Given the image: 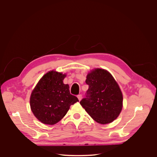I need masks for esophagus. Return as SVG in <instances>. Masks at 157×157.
I'll list each match as a JSON object with an SVG mask.
<instances>
[{
    "label": "esophagus",
    "instance_id": "esophagus-1",
    "mask_svg": "<svg viewBox=\"0 0 157 157\" xmlns=\"http://www.w3.org/2000/svg\"><path fill=\"white\" fill-rule=\"evenodd\" d=\"M82 96L81 94H78V99H79V101L82 99Z\"/></svg>",
    "mask_w": 157,
    "mask_h": 157
}]
</instances>
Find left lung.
Instances as JSON below:
<instances>
[{"instance_id": "obj_1", "label": "left lung", "mask_w": 157, "mask_h": 157, "mask_svg": "<svg viewBox=\"0 0 157 157\" xmlns=\"http://www.w3.org/2000/svg\"><path fill=\"white\" fill-rule=\"evenodd\" d=\"M86 82L88 89L80 104L87 113L103 124L116 119L122 111L123 96L113 76L106 70L96 69L87 75Z\"/></svg>"}]
</instances>
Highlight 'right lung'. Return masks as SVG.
<instances>
[{
    "instance_id": "add662e5",
    "label": "right lung",
    "mask_w": 157,
    "mask_h": 157,
    "mask_svg": "<svg viewBox=\"0 0 157 157\" xmlns=\"http://www.w3.org/2000/svg\"><path fill=\"white\" fill-rule=\"evenodd\" d=\"M66 75L51 71L39 81L30 98L31 110L41 122L54 124L66 114L70 105L78 99L71 94L68 84L63 83Z\"/></svg>"
}]
</instances>
